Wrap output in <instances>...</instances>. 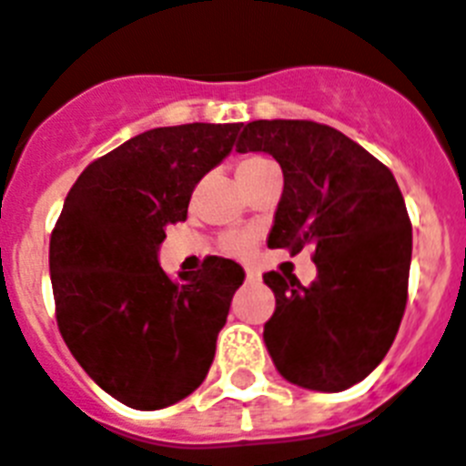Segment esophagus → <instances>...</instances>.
<instances>
[{
  "mask_svg": "<svg viewBox=\"0 0 466 466\" xmlns=\"http://www.w3.org/2000/svg\"><path fill=\"white\" fill-rule=\"evenodd\" d=\"M260 279H263V277H260V272H258L256 268H246V281H253V284H258Z\"/></svg>",
  "mask_w": 466,
  "mask_h": 466,
  "instance_id": "esophagus-1",
  "label": "esophagus"
}]
</instances>
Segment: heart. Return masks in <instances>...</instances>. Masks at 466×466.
<instances>
[{
	"instance_id": "heart-1",
	"label": "heart",
	"mask_w": 466,
	"mask_h": 466,
	"mask_svg": "<svg viewBox=\"0 0 466 466\" xmlns=\"http://www.w3.org/2000/svg\"><path fill=\"white\" fill-rule=\"evenodd\" d=\"M265 163H269V158H265V156H244V158L237 163V175H248L253 173V170H258L260 166H265ZM251 248V234H229L225 239V251L227 253H234V256H244L246 251Z\"/></svg>"
}]
</instances>
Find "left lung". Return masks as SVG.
<instances>
[{"label":"left lung","instance_id":"8db88e82","mask_svg":"<svg viewBox=\"0 0 466 466\" xmlns=\"http://www.w3.org/2000/svg\"><path fill=\"white\" fill-rule=\"evenodd\" d=\"M239 154L279 163L284 191L269 248H315L318 279L268 272L275 315L263 331L277 372L300 389L339 393L389 353L408 303L412 227L396 177L343 132L312 120H253Z\"/></svg>","mask_w":466,"mask_h":466}]
</instances>
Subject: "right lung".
Masks as SVG:
<instances>
[{
  "label": "right lung",
  "instance_id": "right-lung-1",
  "mask_svg": "<svg viewBox=\"0 0 466 466\" xmlns=\"http://www.w3.org/2000/svg\"><path fill=\"white\" fill-rule=\"evenodd\" d=\"M239 130H147L89 163L66 197L49 241L58 331L94 384L127 408H167L208 374L244 268L210 256L170 279L158 248Z\"/></svg>",
  "mask_w": 466,
  "mask_h": 466
}]
</instances>
